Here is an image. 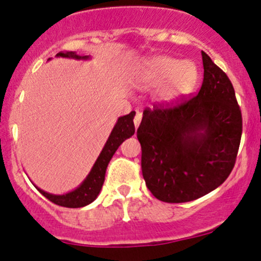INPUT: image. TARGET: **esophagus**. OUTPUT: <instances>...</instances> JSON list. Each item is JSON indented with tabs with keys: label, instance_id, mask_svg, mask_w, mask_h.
Returning a JSON list of instances; mask_svg holds the SVG:
<instances>
[{
	"label": "esophagus",
	"instance_id": "1",
	"mask_svg": "<svg viewBox=\"0 0 261 261\" xmlns=\"http://www.w3.org/2000/svg\"><path fill=\"white\" fill-rule=\"evenodd\" d=\"M141 119H142V114H141L140 112H136V114H135V118H134V125H135V127H136V128L139 127Z\"/></svg>",
	"mask_w": 261,
	"mask_h": 261
}]
</instances>
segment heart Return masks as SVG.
I'll return each instance as SVG.
<instances>
[{"label": "heart", "instance_id": "1", "mask_svg": "<svg viewBox=\"0 0 261 261\" xmlns=\"http://www.w3.org/2000/svg\"><path fill=\"white\" fill-rule=\"evenodd\" d=\"M141 74L146 81L161 82L170 77L169 95L188 93L195 86L197 68L193 62L180 61L173 58H155L143 64Z\"/></svg>", "mask_w": 261, "mask_h": 261}]
</instances>
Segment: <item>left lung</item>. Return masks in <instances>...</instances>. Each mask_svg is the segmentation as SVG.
Masks as SVG:
<instances>
[{
  "mask_svg": "<svg viewBox=\"0 0 261 261\" xmlns=\"http://www.w3.org/2000/svg\"><path fill=\"white\" fill-rule=\"evenodd\" d=\"M203 81L195 97L143 110L137 128L141 168L155 199L193 201L220 187L234 167L242 113L227 74L201 53Z\"/></svg>",
  "mask_w": 261,
  "mask_h": 261,
  "instance_id": "8db88e82",
  "label": "left lung"
}]
</instances>
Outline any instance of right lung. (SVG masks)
<instances>
[{
	"label": "right lung",
	"instance_id": "add662e5",
	"mask_svg": "<svg viewBox=\"0 0 261 261\" xmlns=\"http://www.w3.org/2000/svg\"><path fill=\"white\" fill-rule=\"evenodd\" d=\"M58 58H68V59H76V60H87L89 56H80L73 51H66L59 53ZM50 60V59H49ZM134 116L135 112H131L127 115L121 116L118 119L115 126H114L112 134H110L109 139H108L106 146L101 149L99 157L95 161L94 166L87 175V178L83 180L82 184L70 193L64 194V195H54L49 194L46 191L41 190L38 187H35L40 191L43 195L49 199L50 201L56 203L59 206H64V207L77 208L83 207V206L89 205V203L94 201L97 196L99 195L100 189L103 187L104 179H106V170L110 160L115 153L119 146L124 142L125 140L131 137L135 134V125H134Z\"/></svg>",
	"mask_w": 261,
	"mask_h": 261
}]
</instances>
